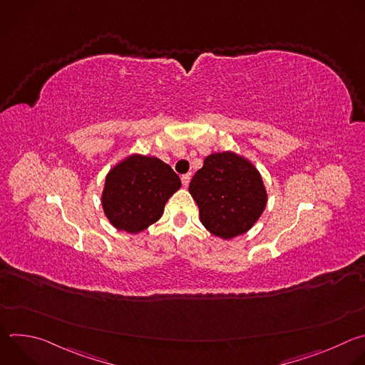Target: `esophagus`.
<instances>
[{"label":"esophagus","instance_id":"esophagus-1","mask_svg":"<svg viewBox=\"0 0 365 365\" xmlns=\"http://www.w3.org/2000/svg\"><path fill=\"white\" fill-rule=\"evenodd\" d=\"M189 182H190V175H183V176H182V185H183L185 187H187V186H189Z\"/></svg>","mask_w":365,"mask_h":365}]
</instances>
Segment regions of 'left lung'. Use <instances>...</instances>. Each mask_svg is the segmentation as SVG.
<instances>
[{
  "label": "left lung",
  "instance_id": "obj_1",
  "mask_svg": "<svg viewBox=\"0 0 365 365\" xmlns=\"http://www.w3.org/2000/svg\"><path fill=\"white\" fill-rule=\"evenodd\" d=\"M189 192L199 206L200 222L224 240L247 232L267 203L258 170L230 151L207 155L192 178Z\"/></svg>",
  "mask_w": 365,
  "mask_h": 365
}]
</instances>
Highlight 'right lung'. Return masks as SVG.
<instances>
[{
    "label": "right lung",
    "mask_w": 365,
    "mask_h": 365,
    "mask_svg": "<svg viewBox=\"0 0 365 365\" xmlns=\"http://www.w3.org/2000/svg\"><path fill=\"white\" fill-rule=\"evenodd\" d=\"M180 185L179 176L160 159L133 154L108 173L102 193L103 212L117 230L140 232L162 217Z\"/></svg>",
    "instance_id": "right-lung-1"
}]
</instances>
